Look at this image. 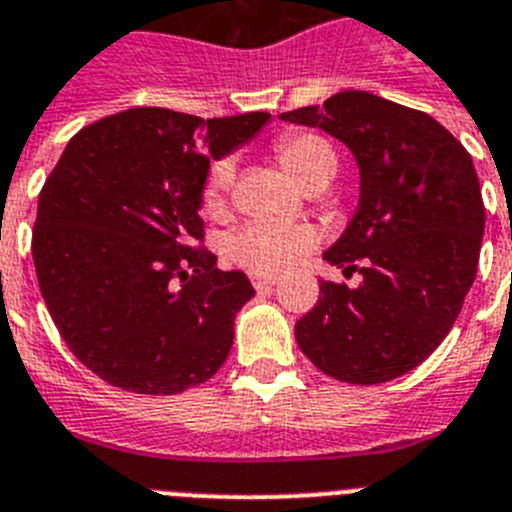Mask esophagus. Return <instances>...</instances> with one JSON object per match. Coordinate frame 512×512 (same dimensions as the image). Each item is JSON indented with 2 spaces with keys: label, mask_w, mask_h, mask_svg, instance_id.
Listing matches in <instances>:
<instances>
[{
  "label": "esophagus",
  "mask_w": 512,
  "mask_h": 512,
  "mask_svg": "<svg viewBox=\"0 0 512 512\" xmlns=\"http://www.w3.org/2000/svg\"><path fill=\"white\" fill-rule=\"evenodd\" d=\"M278 283V280L273 278V275H252V285H255L257 290H265V288H273V285Z\"/></svg>",
  "instance_id": "obj_1"
}]
</instances>
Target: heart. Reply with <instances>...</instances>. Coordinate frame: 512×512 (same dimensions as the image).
I'll return each mask as SVG.
<instances>
[{
	"label": "heart",
	"mask_w": 512,
	"mask_h": 512,
	"mask_svg": "<svg viewBox=\"0 0 512 512\" xmlns=\"http://www.w3.org/2000/svg\"><path fill=\"white\" fill-rule=\"evenodd\" d=\"M280 165L296 178L301 186H308L316 178H334L336 153L329 142L319 135H285L275 145ZM234 168L222 160L209 170L204 186V206L211 214H219L227 204V193L232 188ZM316 247V232L303 224L283 222H252L232 234L229 239V257L237 265L252 273H283L301 255Z\"/></svg>",
	"instance_id": "b5f03b06"
}]
</instances>
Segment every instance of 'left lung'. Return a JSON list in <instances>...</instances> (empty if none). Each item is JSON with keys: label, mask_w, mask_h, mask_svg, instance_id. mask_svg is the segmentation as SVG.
<instances>
[{"label": "left lung", "mask_w": 512, "mask_h": 512, "mask_svg": "<svg viewBox=\"0 0 512 512\" xmlns=\"http://www.w3.org/2000/svg\"><path fill=\"white\" fill-rule=\"evenodd\" d=\"M278 117L344 142L359 168L357 211L324 260L362 283L321 280L298 347L334 380H395L444 342L477 275L485 204L472 158L434 117L367 91Z\"/></svg>", "instance_id": "1"}]
</instances>
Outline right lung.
I'll return each instance as SVG.
<instances>
[{"mask_svg": "<svg viewBox=\"0 0 512 512\" xmlns=\"http://www.w3.org/2000/svg\"><path fill=\"white\" fill-rule=\"evenodd\" d=\"M267 122L127 109L73 135L45 181L32 232L40 293L68 349L114 388L176 395L224 365L255 288L196 247L199 211L211 160Z\"/></svg>", "mask_w": 512, "mask_h": 512, "instance_id": "obj_1", "label": "right lung"}]
</instances>
